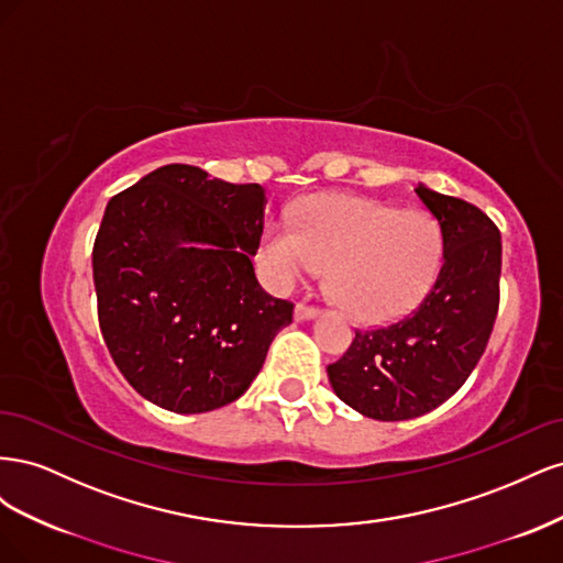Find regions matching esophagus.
I'll list each match as a JSON object with an SVG mask.
<instances>
[{
	"mask_svg": "<svg viewBox=\"0 0 563 563\" xmlns=\"http://www.w3.org/2000/svg\"><path fill=\"white\" fill-rule=\"evenodd\" d=\"M317 312H319L317 305H310V302H298V305H296V319H298V321L312 319V317H317Z\"/></svg>",
	"mask_w": 563,
	"mask_h": 563,
	"instance_id": "1",
	"label": "esophagus"
}]
</instances>
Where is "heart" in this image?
I'll use <instances>...</instances> for the list:
<instances>
[{"label": "heart", "mask_w": 563, "mask_h": 563, "mask_svg": "<svg viewBox=\"0 0 563 563\" xmlns=\"http://www.w3.org/2000/svg\"><path fill=\"white\" fill-rule=\"evenodd\" d=\"M444 242L422 211H399L356 197L305 203L294 228L272 223L261 240L269 279L288 288L331 267L333 298L360 321L378 323L408 312L430 291Z\"/></svg>", "instance_id": "heart-1"}]
</instances>
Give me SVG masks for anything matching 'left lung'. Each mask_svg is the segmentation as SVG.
Returning <instances> with one entry per match:
<instances>
[{
	"mask_svg": "<svg viewBox=\"0 0 563 563\" xmlns=\"http://www.w3.org/2000/svg\"><path fill=\"white\" fill-rule=\"evenodd\" d=\"M437 218L444 261L418 308L385 327L356 331L329 364L335 395L373 420H408L463 387L488 345L500 305L503 244L496 223L474 203L418 185Z\"/></svg>",
	"mask_w": 563,
	"mask_h": 563,
	"instance_id": "8db88e82",
	"label": "left lung"
}]
</instances>
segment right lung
I'll list each match as a JSON object with an SVG mask.
<instances>
[{"instance_id":"right-lung-1","label":"right lung","mask_w":563,"mask_h":563,"mask_svg":"<svg viewBox=\"0 0 563 563\" xmlns=\"http://www.w3.org/2000/svg\"><path fill=\"white\" fill-rule=\"evenodd\" d=\"M265 190L168 164L108 201L93 242L98 323L147 401L207 413L240 399L294 302L269 296L251 255Z\"/></svg>"}]
</instances>
